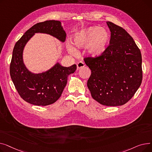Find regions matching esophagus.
Wrapping results in <instances>:
<instances>
[{"label": "esophagus", "instance_id": "esophagus-1", "mask_svg": "<svg viewBox=\"0 0 152 152\" xmlns=\"http://www.w3.org/2000/svg\"><path fill=\"white\" fill-rule=\"evenodd\" d=\"M84 63H83V61H79L77 63V69H79L80 68H83L84 66Z\"/></svg>", "mask_w": 152, "mask_h": 152}]
</instances>
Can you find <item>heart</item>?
<instances>
[{
  "label": "heart",
  "mask_w": 152,
  "mask_h": 152,
  "mask_svg": "<svg viewBox=\"0 0 152 152\" xmlns=\"http://www.w3.org/2000/svg\"><path fill=\"white\" fill-rule=\"evenodd\" d=\"M110 41V35L108 32L99 26H92L84 29L76 34L74 37V44L77 48L89 46V53L92 57L101 56L107 50ZM69 52L76 54L75 48L69 45Z\"/></svg>",
  "instance_id": "heart-1"
}]
</instances>
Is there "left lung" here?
Returning a JSON list of instances; mask_svg holds the SVG:
<instances>
[{"label":"left lung","mask_w":152,"mask_h":152,"mask_svg":"<svg viewBox=\"0 0 152 152\" xmlns=\"http://www.w3.org/2000/svg\"><path fill=\"white\" fill-rule=\"evenodd\" d=\"M110 45L100 57L84 58L91 69L87 87L92 98L105 106H120L134 96L142 81V55L132 37L110 21Z\"/></svg>","instance_id":"obj_1"}]
</instances>
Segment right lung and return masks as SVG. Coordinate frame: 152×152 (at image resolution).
I'll use <instances>...</instances> for the list:
<instances>
[{
    "label": "right lung",
    "instance_id": "obj_1",
    "mask_svg": "<svg viewBox=\"0 0 152 152\" xmlns=\"http://www.w3.org/2000/svg\"><path fill=\"white\" fill-rule=\"evenodd\" d=\"M36 33L49 34L62 42L66 33L59 21L49 20L38 23L29 28L16 42L10 65V74L20 96L26 102L37 106H46L55 103L61 95L66 85L68 76L74 73L76 65L64 67L59 63L49 71L33 74L23 61V50L29 39Z\"/></svg>",
    "mask_w": 152,
    "mask_h": 152
}]
</instances>
